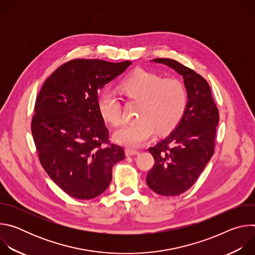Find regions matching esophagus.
Returning <instances> with one entry per match:
<instances>
[{
	"label": "esophagus",
	"instance_id": "34e87169",
	"mask_svg": "<svg viewBox=\"0 0 255 255\" xmlns=\"http://www.w3.org/2000/svg\"><path fill=\"white\" fill-rule=\"evenodd\" d=\"M125 153H126V156H133V155H138V154H139V151H138V150H134V149L127 148V149L125 150Z\"/></svg>",
	"mask_w": 255,
	"mask_h": 255
}]
</instances>
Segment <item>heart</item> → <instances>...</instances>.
I'll return each instance as SVG.
<instances>
[{"mask_svg": "<svg viewBox=\"0 0 255 255\" xmlns=\"http://www.w3.org/2000/svg\"><path fill=\"white\" fill-rule=\"evenodd\" d=\"M124 96L142 101L137 122L129 123L115 132V140L128 147H139L149 141L156 129L165 133L173 129L183 118L188 94L184 84L176 79H162L154 72L136 69L120 84ZM98 110L103 119L112 125L122 120V104L117 95L109 89L97 99Z\"/></svg>", "mask_w": 255, "mask_h": 255, "instance_id": "heart-1", "label": "heart"}]
</instances>
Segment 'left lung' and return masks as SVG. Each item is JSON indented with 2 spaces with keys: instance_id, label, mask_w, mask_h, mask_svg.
I'll return each instance as SVG.
<instances>
[{
  "instance_id": "obj_1",
  "label": "left lung",
  "mask_w": 255,
  "mask_h": 255,
  "mask_svg": "<svg viewBox=\"0 0 255 255\" xmlns=\"http://www.w3.org/2000/svg\"><path fill=\"white\" fill-rule=\"evenodd\" d=\"M184 79L188 94L185 114L176 127L148 151L154 165L146 176L147 186L161 196L188 191L214 154L219 112L207 81L193 69L170 58H155Z\"/></svg>"
}]
</instances>
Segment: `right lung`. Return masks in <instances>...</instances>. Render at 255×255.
<instances>
[{
    "label": "right lung",
    "mask_w": 255,
    "mask_h": 255,
    "mask_svg": "<svg viewBox=\"0 0 255 255\" xmlns=\"http://www.w3.org/2000/svg\"><path fill=\"white\" fill-rule=\"evenodd\" d=\"M130 64L70 60L45 81L36 99L31 131L40 163L70 197L100 196L111 183L113 165L125 158L123 148L109 141L97 99Z\"/></svg>",
    "instance_id": "obj_1"
}]
</instances>
